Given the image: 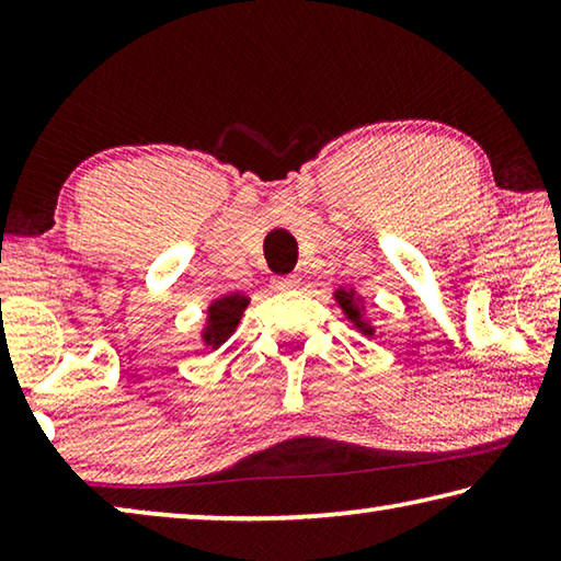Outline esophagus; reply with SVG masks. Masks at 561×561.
<instances>
[{"label":"esophagus","instance_id":"34e87169","mask_svg":"<svg viewBox=\"0 0 561 561\" xmlns=\"http://www.w3.org/2000/svg\"><path fill=\"white\" fill-rule=\"evenodd\" d=\"M299 284H301V279L299 277H279L277 279V289H282V291H287V289H299Z\"/></svg>","mask_w":561,"mask_h":561}]
</instances>
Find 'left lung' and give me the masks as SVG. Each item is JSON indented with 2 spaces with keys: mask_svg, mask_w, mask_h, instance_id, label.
Wrapping results in <instances>:
<instances>
[{
  "mask_svg": "<svg viewBox=\"0 0 561 561\" xmlns=\"http://www.w3.org/2000/svg\"><path fill=\"white\" fill-rule=\"evenodd\" d=\"M336 299H339L341 307H344V311L348 314V319H354V321H358V319H360V314H358V307L354 304V299H351V294H348V291L339 289V291H336ZM358 327H360V331H364V334H374V327H364V324H358Z\"/></svg>",
  "mask_w": 561,
  "mask_h": 561,
  "instance_id": "obj_1",
  "label": "left lung"
}]
</instances>
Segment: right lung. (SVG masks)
<instances>
[{
    "mask_svg": "<svg viewBox=\"0 0 561 561\" xmlns=\"http://www.w3.org/2000/svg\"><path fill=\"white\" fill-rule=\"evenodd\" d=\"M247 307V297L242 294H227V297L213 301L210 317H207V331H205V344L217 348L232 334L234 327L240 324V317Z\"/></svg>",
    "mask_w": 561,
    "mask_h": 561,
    "instance_id": "1",
    "label": "right lung"
}]
</instances>
